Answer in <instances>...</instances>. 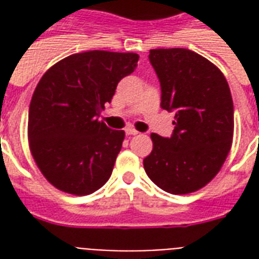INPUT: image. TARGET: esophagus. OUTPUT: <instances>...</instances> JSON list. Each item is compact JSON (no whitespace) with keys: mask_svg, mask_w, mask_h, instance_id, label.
<instances>
[{"mask_svg":"<svg viewBox=\"0 0 259 259\" xmlns=\"http://www.w3.org/2000/svg\"><path fill=\"white\" fill-rule=\"evenodd\" d=\"M125 133H126V136H137L138 132L137 130L132 129V127H127V129L125 130Z\"/></svg>","mask_w":259,"mask_h":259,"instance_id":"obj_1","label":"esophagus"}]
</instances>
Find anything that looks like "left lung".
I'll return each mask as SVG.
<instances>
[{
  "label": "left lung",
  "instance_id": "8db88e82",
  "mask_svg": "<svg viewBox=\"0 0 259 259\" xmlns=\"http://www.w3.org/2000/svg\"><path fill=\"white\" fill-rule=\"evenodd\" d=\"M161 87V107L175 111L170 137L153 133L146 175L173 195L195 192L221 170L231 148L234 105L221 70L185 48L150 50Z\"/></svg>",
  "mask_w": 259,
  "mask_h": 259
}]
</instances>
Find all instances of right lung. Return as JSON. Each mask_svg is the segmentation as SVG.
I'll use <instances>...</instances> for the list:
<instances>
[{
	"instance_id": "right-lung-1",
	"label": "right lung",
	"mask_w": 259,
	"mask_h": 259,
	"mask_svg": "<svg viewBox=\"0 0 259 259\" xmlns=\"http://www.w3.org/2000/svg\"><path fill=\"white\" fill-rule=\"evenodd\" d=\"M138 59L130 52L89 51L67 56L42 75L30 101L28 138L54 187L82 196L110 179L125 132L98 118Z\"/></svg>"
}]
</instances>
